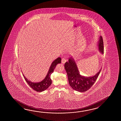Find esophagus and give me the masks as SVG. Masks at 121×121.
I'll use <instances>...</instances> for the list:
<instances>
[{
    "label": "esophagus",
    "instance_id": "esophagus-1",
    "mask_svg": "<svg viewBox=\"0 0 121 121\" xmlns=\"http://www.w3.org/2000/svg\"><path fill=\"white\" fill-rule=\"evenodd\" d=\"M67 61V59L65 57H63L62 58V63L63 64H65Z\"/></svg>",
    "mask_w": 121,
    "mask_h": 121
}]
</instances>
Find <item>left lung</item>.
I'll return each instance as SVG.
<instances>
[{
  "label": "left lung",
  "instance_id": "obj_1",
  "mask_svg": "<svg viewBox=\"0 0 121 121\" xmlns=\"http://www.w3.org/2000/svg\"><path fill=\"white\" fill-rule=\"evenodd\" d=\"M98 47L99 51L104 53V45L102 37L100 36ZM64 68L67 72L70 86L75 90L84 92L89 90L95 83L100 73L101 69L95 75L91 77H84L80 74L77 66L72 57L65 63Z\"/></svg>",
  "mask_w": 121,
  "mask_h": 121
}]
</instances>
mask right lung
I'll return each mask as SVG.
<instances>
[{
  "mask_svg": "<svg viewBox=\"0 0 121 121\" xmlns=\"http://www.w3.org/2000/svg\"><path fill=\"white\" fill-rule=\"evenodd\" d=\"M61 61V59L60 57H58L57 59L54 60L52 62L51 67H50L49 71L46 77L43 80L39 82H31L30 81H29L23 75V77L26 80V82L28 85L31 87L33 90L36 91L41 92L46 90L51 86L52 83V80L51 79V75L53 72L56 66L58 64H60Z\"/></svg>",
  "mask_w": 121,
  "mask_h": 121,
  "instance_id": "add662e5",
  "label": "right lung"
}]
</instances>
